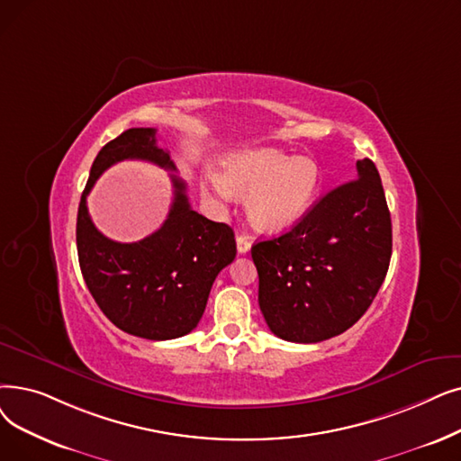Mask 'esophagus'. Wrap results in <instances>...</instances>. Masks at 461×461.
I'll list each match as a JSON object with an SVG mask.
<instances>
[{"label": "esophagus", "instance_id": "obj_1", "mask_svg": "<svg viewBox=\"0 0 461 461\" xmlns=\"http://www.w3.org/2000/svg\"><path fill=\"white\" fill-rule=\"evenodd\" d=\"M237 250H239V254H247L250 250V235L249 233H237Z\"/></svg>", "mask_w": 461, "mask_h": 461}]
</instances>
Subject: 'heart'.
<instances>
[{
	"instance_id": "heart-1",
	"label": "heart",
	"mask_w": 461,
	"mask_h": 461,
	"mask_svg": "<svg viewBox=\"0 0 461 461\" xmlns=\"http://www.w3.org/2000/svg\"><path fill=\"white\" fill-rule=\"evenodd\" d=\"M216 185L205 192L247 197L250 222L262 231H283L311 209L320 171L314 159L271 149H245L218 159Z\"/></svg>"
}]
</instances>
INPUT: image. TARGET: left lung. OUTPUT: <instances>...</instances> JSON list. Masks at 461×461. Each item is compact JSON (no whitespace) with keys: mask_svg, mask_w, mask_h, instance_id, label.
Returning <instances> with one entry per match:
<instances>
[{"mask_svg":"<svg viewBox=\"0 0 461 461\" xmlns=\"http://www.w3.org/2000/svg\"><path fill=\"white\" fill-rule=\"evenodd\" d=\"M286 233L252 247L258 303L285 341L320 343L354 326L384 283L392 220L369 158Z\"/></svg>","mask_w":461,"mask_h":461,"instance_id":"obj_1","label":"left lung"}]
</instances>
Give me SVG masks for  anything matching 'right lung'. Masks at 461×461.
<instances>
[{"mask_svg":"<svg viewBox=\"0 0 461 461\" xmlns=\"http://www.w3.org/2000/svg\"><path fill=\"white\" fill-rule=\"evenodd\" d=\"M122 159L176 171L169 152L156 145L154 128L126 130L99 150L78 203V266L97 307L116 328L167 341L190 333L202 320L216 275L235 259V235L228 224L195 212L186 185L171 175L175 197L162 228L137 243L105 237L92 222L86 195L99 175Z\"/></svg>","mask_w":461,"mask_h":461,"instance_id":"add662e5","label":"right lung"}]
</instances>
